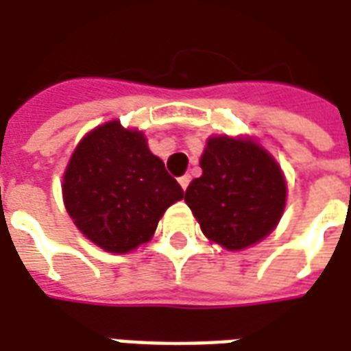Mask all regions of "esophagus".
<instances>
[{
	"label": "esophagus",
	"mask_w": 351,
	"mask_h": 351,
	"mask_svg": "<svg viewBox=\"0 0 351 351\" xmlns=\"http://www.w3.org/2000/svg\"><path fill=\"white\" fill-rule=\"evenodd\" d=\"M189 182H191V176H189V175H184V176H180V178H178V184H180L184 191H186L187 186H189Z\"/></svg>",
	"instance_id": "1"
}]
</instances>
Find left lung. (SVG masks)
Returning a JSON list of instances; mask_svg holds the SVG:
<instances>
[{
	"label": "left lung",
	"mask_w": 351,
	"mask_h": 351,
	"mask_svg": "<svg viewBox=\"0 0 351 351\" xmlns=\"http://www.w3.org/2000/svg\"><path fill=\"white\" fill-rule=\"evenodd\" d=\"M202 176L186 189L202 233L230 251L261 242L286 206V180L266 149L251 138L211 136L200 158Z\"/></svg>",
	"instance_id": "left-lung-1"
}]
</instances>
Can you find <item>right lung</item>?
<instances>
[{
	"instance_id": "add662e5",
	"label": "right lung",
	"mask_w": 351,
	"mask_h": 351,
	"mask_svg": "<svg viewBox=\"0 0 351 351\" xmlns=\"http://www.w3.org/2000/svg\"><path fill=\"white\" fill-rule=\"evenodd\" d=\"M180 184L147 147L143 132L107 121L76 145L63 175V202L82 233L109 253L145 244Z\"/></svg>"
}]
</instances>
